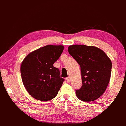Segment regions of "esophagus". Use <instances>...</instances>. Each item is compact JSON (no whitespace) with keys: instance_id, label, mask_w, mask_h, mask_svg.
<instances>
[{"instance_id":"34e87169","label":"esophagus","mask_w":126,"mask_h":126,"mask_svg":"<svg viewBox=\"0 0 126 126\" xmlns=\"http://www.w3.org/2000/svg\"><path fill=\"white\" fill-rule=\"evenodd\" d=\"M66 80L67 81V82H69V81H70V78L69 77H68L67 78H66Z\"/></svg>"}]
</instances>
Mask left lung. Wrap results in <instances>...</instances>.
Here are the masks:
<instances>
[{
  "label": "left lung",
  "instance_id": "1",
  "mask_svg": "<svg viewBox=\"0 0 126 126\" xmlns=\"http://www.w3.org/2000/svg\"><path fill=\"white\" fill-rule=\"evenodd\" d=\"M68 52L81 67L82 85L75 90L76 95L83 101L97 100L103 95L109 83L111 61L104 51L92 46L71 45Z\"/></svg>",
  "mask_w": 126,
  "mask_h": 126
}]
</instances>
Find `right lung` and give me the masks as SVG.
I'll return each mask as SVG.
<instances>
[{
  "label": "right lung",
  "mask_w": 126,
  "mask_h": 126,
  "mask_svg": "<svg viewBox=\"0 0 126 126\" xmlns=\"http://www.w3.org/2000/svg\"><path fill=\"white\" fill-rule=\"evenodd\" d=\"M62 45H47L30 53L20 66L22 82L29 94L40 101L57 96L65 80L54 66L63 53Z\"/></svg>",
  "instance_id": "1"
}]
</instances>
